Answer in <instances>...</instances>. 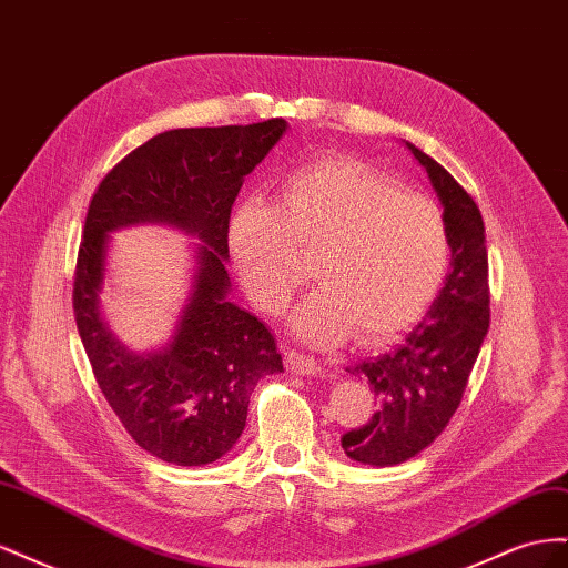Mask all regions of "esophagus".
<instances>
[{
    "instance_id": "1",
    "label": "esophagus",
    "mask_w": 568,
    "mask_h": 568,
    "mask_svg": "<svg viewBox=\"0 0 568 568\" xmlns=\"http://www.w3.org/2000/svg\"><path fill=\"white\" fill-rule=\"evenodd\" d=\"M284 359H286V367L294 374H322L324 372L315 357L296 353V351H288Z\"/></svg>"
}]
</instances>
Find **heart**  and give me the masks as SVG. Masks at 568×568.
Returning a JSON list of instances; mask_svg holds the SVG:
<instances>
[{"label":"heart","instance_id":"heart-1","mask_svg":"<svg viewBox=\"0 0 568 568\" xmlns=\"http://www.w3.org/2000/svg\"><path fill=\"white\" fill-rule=\"evenodd\" d=\"M230 251L248 298L280 313L315 255L320 286L291 317L294 332L334 346L357 332L372 346L407 332L450 267L440 205L374 165L334 156L294 170L277 203L251 199L230 222Z\"/></svg>","mask_w":568,"mask_h":568}]
</instances>
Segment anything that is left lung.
I'll return each instance as SVG.
<instances>
[{
    "instance_id": "1",
    "label": "left lung",
    "mask_w": 568,
    "mask_h": 568,
    "mask_svg": "<svg viewBox=\"0 0 568 568\" xmlns=\"http://www.w3.org/2000/svg\"><path fill=\"white\" fill-rule=\"evenodd\" d=\"M426 170L450 232V272L424 320L393 351L348 369L369 384L374 412L341 438L343 450L369 467H395L432 445L462 403L490 324L486 227L457 180L405 142Z\"/></svg>"
}]
</instances>
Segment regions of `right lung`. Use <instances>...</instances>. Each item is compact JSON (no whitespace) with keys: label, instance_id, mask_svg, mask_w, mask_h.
Instances as JSON below:
<instances>
[{"label":"right lung","instance_id":"right-lung-1","mask_svg":"<svg viewBox=\"0 0 568 568\" xmlns=\"http://www.w3.org/2000/svg\"><path fill=\"white\" fill-rule=\"evenodd\" d=\"M286 120L182 128L153 136L120 161L92 196L80 244L73 307L94 379L132 440L178 467H203L244 434L255 384L284 372L267 326L227 296L232 203ZM168 224L194 235L193 288L174 336L136 354L100 315L110 234Z\"/></svg>","mask_w":568,"mask_h":568}]
</instances>
